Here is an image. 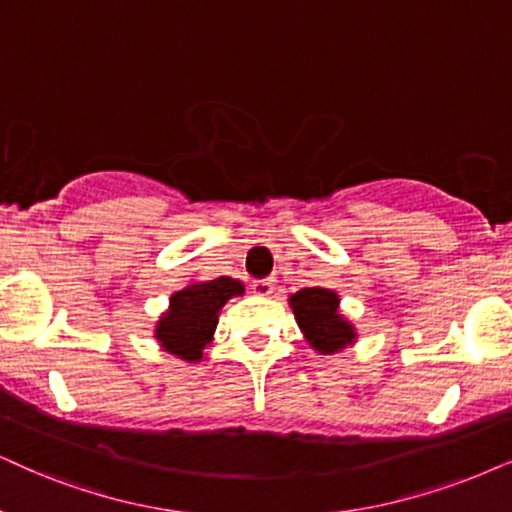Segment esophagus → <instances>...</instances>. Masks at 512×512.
Masks as SVG:
<instances>
[{
  "instance_id": "esophagus-1",
  "label": "esophagus",
  "mask_w": 512,
  "mask_h": 512,
  "mask_svg": "<svg viewBox=\"0 0 512 512\" xmlns=\"http://www.w3.org/2000/svg\"><path fill=\"white\" fill-rule=\"evenodd\" d=\"M274 286H276V281L271 276L269 278H257V281H252V290H255V293L262 295V297L274 293Z\"/></svg>"
}]
</instances>
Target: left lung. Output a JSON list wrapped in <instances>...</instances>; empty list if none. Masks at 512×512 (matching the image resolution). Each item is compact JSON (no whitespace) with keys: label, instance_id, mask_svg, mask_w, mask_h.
Listing matches in <instances>:
<instances>
[{"label":"left lung","instance_id":"8db88e82","mask_svg":"<svg viewBox=\"0 0 512 512\" xmlns=\"http://www.w3.org/2000/svg\"><path fill=\"white\" fill-rule=\"evenodd\" d=\"M338 304L340 297L328 288H302L290 295V307L304 338L321 354L340 352L357 338L352 323L338 312Z\"/></svg>","mask_w":512,"mask_h":512}]
</instances>
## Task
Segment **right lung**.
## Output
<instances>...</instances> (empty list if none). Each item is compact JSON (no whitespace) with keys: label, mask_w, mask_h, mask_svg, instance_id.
Instances as JSON below:
<instances>
[{"label":"right lung","mask_w":512,"mask_h":512,"mask_svg":"<svg viewBox=\"0 0 512 512\" xmlns=\"http://www.w3.org/2000/svg\"><path fill=\"white\" fill-rule=\"evenodd\" d=\"M234 295H243V283L229 276L191 283L170 297V312L155 326V338L165 352L184 361H200L205 345L212 342L219 309Z\"/></svg>","instance_id":"1"}]
</instances>
